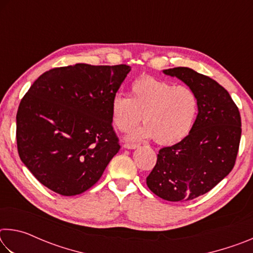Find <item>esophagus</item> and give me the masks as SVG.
Masks as SVG:
<instances>
[{"label":"esophagus","instance_id":"1","mask_svg":"<svg viewBox=\"0 0 253 253\" xmlns=\"http://www.w3.org/2000/svg\"><path fill=\"white\" fill-rule=\"evenodd\" d=\"M124 147L127 148V149H135L137 147H139L138 144H130V143H126L124 145Z\"/></svg>","mask_w":253,"mask_h":253}]
</instances>
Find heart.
<instances>
[{"instance_id": "1", "label": "heart", "mask_w": 253, "mask_h": 253, "mask_svg": "<svg viewBox=\"0 0 253 253\" xmlns=\"http://www.w3.org/2000/svg\"><path fill=\"white\" fill-rule=\"evenodd\" d=\"M198 110V97L191 88L149 76L131 84L130 97L116 93L110 101L111 122L118 130H130L144 116L146 125L132 131L129 139L155 138L162 145L185 138L194 126Z\"/></svg>"}]
</instances>
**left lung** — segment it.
I'll return each instance as SVG.
<instances>
[{
    "mask_svg": "<svg viewBox=\"0 0 253 253\" xmlns=\"http://www.w3.org/2000/svg\"><path fill=\"white\" fill-rule=\"evenodd\" d=\"M163 72L195 92L199 114L185 138L160 149L146 183L163 200L186 202L208 193L232 170L241 139V117L230 93L210 77L186 67Z\"/></svg>",
    "mask_w": 253,
    "mask_h": 253,
    "instance_id": "left-lung-1",
    "label": "left lung"
}]
</instances>
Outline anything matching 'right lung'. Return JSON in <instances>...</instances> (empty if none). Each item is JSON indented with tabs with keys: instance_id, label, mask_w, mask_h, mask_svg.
I'll list each match as a JSON object with an SVG mask.
<instances>
[{
	"instance_id": "1",
	"label": "right lung",
	"mask_w": 253,
	"mask_h": 253,
	"mask_svg": "<svg viewBox=\"0 0 253 253\" xmlns=\"http://www.w3.org/2000/svg\"><path fill=\"white\" fill-rule=\"evenodd\" d=\"M129 71L126 65L77 63L34 81L16 114V144L41 184L72 196L99 181L121 148L110 101Z\"/></svg>"
}]
</instances>
